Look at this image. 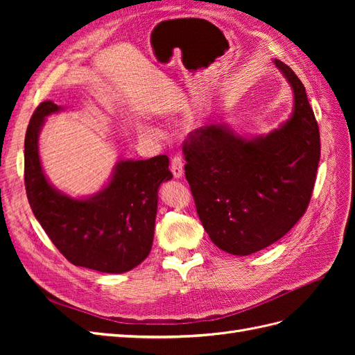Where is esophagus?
<instances>
[{"label":"esophagus","instance_id":"1","mask_svg":"<svg viewBox=\"0 0 355 355\" xmlns=\"http://www.w3.org/2000/svg\"><path fill=\"white\" fill-rule=\"evenodd\" d=\"M171 173H173L175 179H180L182 176H184V163H182V159L179 157H175L171 158Z\"/></svg>","mask_w":355,"mask_h":355}]
</instances>
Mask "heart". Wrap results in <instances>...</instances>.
<instances>
[{"label": "heart", "instance_id": "1", "mask_svg": "<svg viewBox=\"0 0 355 355\" xmlns=\"http://www.w3.org/2000/svg\"><path fill=\"white\" fill-rule=\"evenodd\" d=\"M197 127H198L197 120H194V118H191V120L188 121V128H189V130H196ZM137 128H139V132H141V133L145 135V136H155V135H157L155 128L149 127V125H146V124H141Z\"/></svg>", "mask_w": 355, "mask_h": 355}]
</instances>
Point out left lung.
<instances>
[{"instance_id":"8db88e82","label":"left lung","mask_w":355,"mask_h":355,"mask_svg":"<svg viewBox=\"0 0 355 355\" xmlns=\"http://www.w3.org/2000/svg\"><path fill=\"white\" fill-rule=\"evenodd\" d=\"M293 90L288 120L265 136L244 137L225 124L192 132L185 176L198 218L223 252L247 256L280 240L304 216L320 161V132L304 84L274 60Z\"/></svg>"}]
</instances>
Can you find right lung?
Returning <instances> with one entry per match:
<instances>
[{
	"label": "right lung",
	"mask_w": 355,
	"mask_h": 355,
	"mask_svg": "<svg viewBox=\"0 0 355 355\" xmlns=\"http://www.w3.org/2000/svg\"><path fill=\"white\" fill-rule=\"evenodd\" d=\"M62 110L46 101L29 121L25 136L29 206L51 243L75 266L106 274L130 271L151 252L158 188L173 178L168 157L120 159L101 191L90 197H69L50 184L38 151L46 116Z\"/></svg>",
	"instance_id": "right-lung-1"
}]
</instances>
